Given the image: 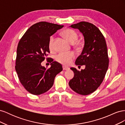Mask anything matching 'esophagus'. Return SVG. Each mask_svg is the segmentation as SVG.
I'll return each mask as SVG.
<instances>
[{"label": "esophagus", "instance_id": "obj_1", "mask_svg": "<svg viewBox=\"0 0 125 125\" xmlns=\"http://www.w3.org/2000/svg\"><path fill=\"white\" fill-rule=\"evenodd\" d=\"M62 68H63V70H68L69 69V67L65 66H62Z\"/></svg>", "mask_w": 125, "mask_h": 125}]
</instances>
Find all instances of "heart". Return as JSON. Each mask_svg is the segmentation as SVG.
I'll return each mask as SVG.
<instances>
[{"mask_svg": "<svg viewBox=\"0 0 125 125\" xmlns=\"http://www.w3.org/2000/svg\"><path fill=\"white\" fill-rule=\"evenodd\" d=\"M62 34L71 43H74L78 37V34L74 30L71 29H66L62 32ZM55 36L51 35L48 41V47L52 51L54 49ZM75 57V54L73 52H60L56 56V61L63 65H69Z\"/></svg>", "mask_w": 125, "mask_h": 125, "instance_id": "b5f03b06", "label": "heart"}]
</instances>
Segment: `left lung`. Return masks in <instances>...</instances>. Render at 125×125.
I'll list each match as a JSON object with an SVG mask.
<instances>
[{
    "label": "left lung",
    "instance_id": "1",
    "mask_svg": "<svg viewBox=\"0 0 125 125\" xmlns=\"http://www.w3.org/2000/svg\"><path fill=\"white\" fill-rule=\"evenodd\" d=\"M70 27L78 29L84 36L83 49L75 63L76 65H85V68L80 71L71 68L74 75L69 85L76 93L89 95L100 86L107 70L109 59L106 43L100 30L89 22H80Z\"/></svg>",
    "mask_w": 125,
    "mask_h": 125
}]
</instances>
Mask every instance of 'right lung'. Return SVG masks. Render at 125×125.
<instances>
[{"mask_svg":"<svg viewBox=\"0 0 125 125\" xmlns=\"http://www.w3.org/2000/svg\"><path fill=\"white\" fill-rule=\"evenodd\" d=\"M63 26L38 22L28 29L18 43L15 68L22 85L33 95H40L50 90L56 75L62 70L61 64L52 59H50L51 66L48 69L42 66L41 62L50 52V36Z\"/></svg>","mask_w":125,"mask_h":125,"instance_id":"right-lung-1","label":"right lung"}]
</instances>
